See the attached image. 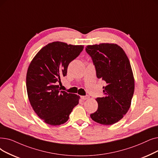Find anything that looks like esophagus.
Instances as JSON below:
<instances>
[{
	"label": "esophagus",
	"instance_id": "1",
	"mask_svg": "<svg viewBox=\"0 0 158 158\" xmlns=\"http://www.w3.org/2000/svg\"><path fill=\"white\" fill-rule=\"evenodd\" d=\"M81 98L83 99V100H86V99H88L89 98H90V97H89V95H86V96H81Z\"/></svg>",
	"mask_w": 158,
	"mask_h": 158
}]
</instances>
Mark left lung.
<instances>
[{"instance_id":"1","label":"left lung","mask_w":158,"mask_h":158,"mask_svg":"<svg viewBox=\"0 0 158 158\" xmlns=\"http://www.w3.org/2000/svg\"><path fill=\"white\" fill-rule=\"evenodd\" d=\"M86 51L92 59L98 78L106 82L103 96L95 99L98 108L90 117L101 125L114 124L128 111L134 95V78L129 59L122 48L113 43L88 45Z\"/></svg>"}]
</instances>
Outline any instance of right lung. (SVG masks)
I'll return each mask as SVG.
<instances>
[{
	"instance_id": "add662e5",
	"label": "right lung",
	"mask_w": 158,
	"mask_h": 158,
	"mask_svg": "<svg viewBox=\"0 0 158 158\" xmlns=\"http://www.w3.org/2000/svg\"><path fill=\"white\" fill-rule=\"evenodd\" d=\"M83 48V45L53 42L41 48L31 61L26 74L27 93L33 110L47 124H64L79 103V95L60 90L57 83Z\"/></svg>"
}]
</instances>
